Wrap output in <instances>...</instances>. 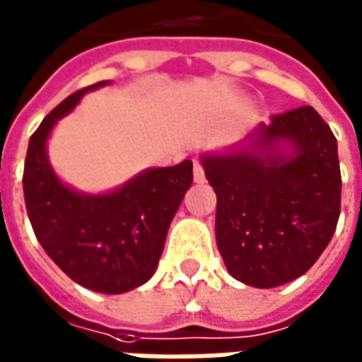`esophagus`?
I'll use <instances>...</instances> for the list:
<instances>
[{
    "instance_id": "34e87169",
    "label": "esophagus",
    "mask_w": 362,
    "mask_h": 362,
    "mask_svg": "<svg viewBox=\"0 0 362 362\" xmlns=\"http://www.w3.org/2000/svg\"><path fill=\"white\" fill-rule=\"evenodd\" d=\"M206 180V174H204V166H202L200 162L194 160V182H204Z\"/></svg>"
}]
</instances>
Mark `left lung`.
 Listing matches in <instances>:
<instances>
[{
  "mask_svg": "<svg viewBox=\"0 0 362 362\" xmlns=\"http://www.w3.org/2000/svg\"><path fill=\"white\" fill-rule=\"evenodd\" d=\"M243 148L202 154L216 192V242L228 272L259 289L319 259L341 214L337 139L313 107L272 117Z\"/></svg>",
  "mask_w": 362,
  "mask_h": 362,
  "instance_id": "8db88e82",
  "label": "left lung"
}]
</instances>
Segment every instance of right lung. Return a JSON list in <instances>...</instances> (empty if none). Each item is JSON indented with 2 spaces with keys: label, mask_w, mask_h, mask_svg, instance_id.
I'll return each mask as SVG.
<instances>
[{
  "label": "right lung",
  "mask_w": 362,
  "mask_h": 362,
  "mask_svg": "<svg viewBox=\"0 0 362 362\" xmlns=\"http://www.w3.org/2000/svg\"><path fill=\"white\" fill-rule=\"evenodd\" d=\"M105 85L73 93L31 134L23 194L47 255L78 285L117 295L146 284L156 272L172 218L192 186V160L148 168L107 194L77 192L59 180L47 158V139L85 93Z\"/></svg>",
  "instance_id": "1"
}]
</instances>
